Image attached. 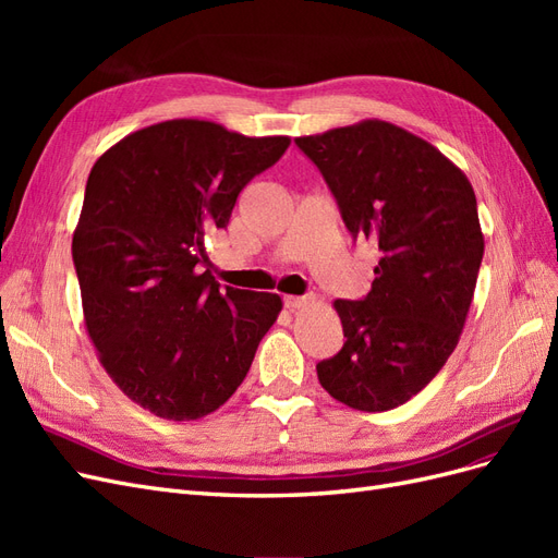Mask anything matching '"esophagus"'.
<instances>
[{"mask_svg": "<svg viewBox=\"0 0 558 558\" xmlns=\"http://www.w3.org/2000/svg\"><path fill=\"white\" fill-rule=\"evenodd\" d=\"M307 302H310L307 295H286L283 298V307L286 310H300V307H305Z\"/></svg>", "mask_w": 558, "mask_h": 558, "instance_id": "obj_1", "label": "esophagus"}]
</instances>
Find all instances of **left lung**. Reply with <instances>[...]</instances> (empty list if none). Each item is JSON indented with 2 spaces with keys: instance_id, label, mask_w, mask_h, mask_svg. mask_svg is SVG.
Returning a JSON list of instances; mask_svg holds the SVG:
<instances>
[{
  "instance_id": "1",
  "label": "left lung",
  "mask_w": 558,
  "mask_h": 558,
  "mask_svg": "<svg viewBox=\"0 0 558 558\" xmlns=\"http://www.w3.org/2000/svg\"><path fill=\"white\" fill-rule=\"evenodd\" d=\"M295 146L324 177L351 240L381 251L373 291L335 300L347 342L316 365L318 381L353 410H393L459 344L484 256L475 191L435 146L384 121Z\"/></svg>"
}]
</instances>
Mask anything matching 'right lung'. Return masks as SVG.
Returning a JSON list of instances; mask_svg holds the SVG:
<instances>
[{"mask_svg":"<svg viewBox=\"0 0 558 558\" xmlns=\"http://www.w3.org/2000/svg\"><path fill=\"white\" fill-rule=\"evenodd\" d=\"M289 137H244L209 121H165L99 158L72 242L83 314L109 377L150 414L191 421L238 391L281 312L199 272L205 238Z\"/></svg>","mask_w":558,"mask_h":558,"instance_id":"1","label":"right lung"}]
</instances>
